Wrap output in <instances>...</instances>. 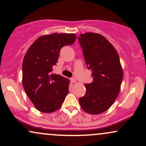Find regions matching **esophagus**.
I'll list each match as a JSON object with an SVG mask.
<instances>
[{
	"label": "esophagus",
	"instance_id": "34e87169",
	"mask_svg": "<svg viewBox=\"0 0 146 146\" xmlns=\"http://www.w3.org/2000/svg\"><path fill=\"white\" fill-rule=\"evenodd\" d=\"M71 81L72 83H75L77 82V79L75 78V77H72V78L71 79Z\"/></svg>",
	"mask_w": 146,
	"mask_h": 146
}]
</instances>
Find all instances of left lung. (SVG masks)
I'll list each match as a JSON object with an SVG mask.
<instances>
[{
  "label": "left lung",
  "mask_w": 146,
  "mask_h": 146,
  "mask_svg": "<svg viewBox=\"0 0 146 146\" xmlns=\"http://www.w3.org/2000/svg\"><path fill=\"white\" fill-rule=\"evenodd\" d=\"M77 39L93 77V82L85 84L86 94L79 98V104L88 113H102L112 106L121 88L123 72L119 54L100 34L86 33Z\"/></svg>",
  "instance_id": "1"
}]
</instances>
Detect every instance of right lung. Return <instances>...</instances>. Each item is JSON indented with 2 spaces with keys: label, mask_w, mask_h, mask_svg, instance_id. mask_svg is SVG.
I'll use <instances>...</instances> for the list:
<instances>
[{
  "label": "right lung",
  "mask_w": 146,
  "mask_h": 146,
  "mask_svg": "<svg viewBox=\"0 0 146 146\" xmlns=\"http://www.w3.org/2000/svg\"><path fill=\"white\" fill-rule=\"evenodd\" d=\"M74 34H55L40 37L29 48L23 61V86L39 111L54 112L61 106L69 93V81L53 74L60 50L74 43Z\"/></svg>",
  "instance_id": "1"
}]
</instances>
